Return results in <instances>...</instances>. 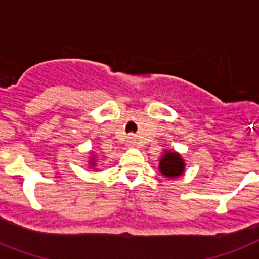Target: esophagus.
Listing matches in <instances>:
<instances>
[{
  "mask_svg": "<svg viewBox=\"0 0 259 259\" xmlns=\"http://www.w3.org/2000/svg\"><path fill=\"white\" fill-rule=\"evenodd\" d=\"M130 143H132V145H133V143H134V141H133V140H130Z\"/></svg>",
  "mask_w": 259,
  "mask_h": 259,
  "instance_id": "obj_1",
  "label": "esophagus"
}]
</instances>
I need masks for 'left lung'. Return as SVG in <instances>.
<instances>
[{
	"label": "left lung",
	"instance_id": "1",
	"mask_svg": "<svg viewBox=\"0 0 259 259\" xmlns=\"http://www.w3.org/2000/svg\"><path fill=\"white\" fill-rule=\"evenodd\" d=\"M159 168L162 174L167 178H177L184 170V163L182 156L177 153H166V155L162 156L159 163Z\"/></svg>",
	"mask_w": 259,
	"mask_h": 259
}]
</instances>
